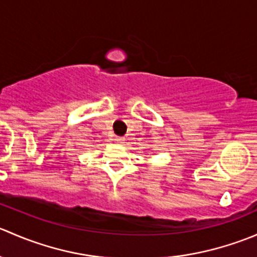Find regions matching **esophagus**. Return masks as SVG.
<instances>
[{
	"mask_svg": "<svg viewBox=\"0 0 257 257\" xmlns=\"http://www.w3.org/2000/svg\"><path fill=\"white\" fill-rule=\"evenodd\" d=\"M124 141H125V138H124V137H116L115 138V142L118 144H123Z\"/></svg>",
	"mask_w": 257,
	"mask_h": 257,
	"instance_id": "1",
	"label": "esophagus"
}]
</instances>
